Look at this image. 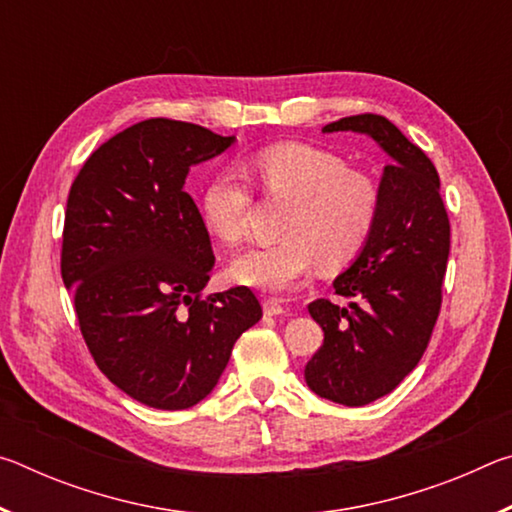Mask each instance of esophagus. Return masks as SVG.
<instances>
[{
    "label": "esophagus",
    "instance_id": "34e87169",
    "mask_svg": "<svg viewBox=\"0 0 512 512\" xmlns=\"http://www.w3.org/2000/svg\"><path fill=\"white\" fill-rule=\"evenodd\" d=\"M287 307L282 305L280 300H273V298H268V300H264V314L266 316H282V314H287Z\"/></svg>",
    "mask_w": 512,
    "mask_h": 512
}]
</instances>
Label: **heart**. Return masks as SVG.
I'll use <instances>...</instances> for the list:
<instances>
[{
	"label": "heart",
	"instance_id": "b5f03b06",
	"mask_svg": "<svg viewBox=\"0 0 512 512\" xmlns=\"http://www.w3.org/2000/svg\"><path fill=\"white\" fill-rule=\"evenodd\" d=\"M266 194L284 196L293 212L282 244L244 250L230 264V277L244 287L287 293L314 271L318 262L339 268L366 246L379 216V187L368 173L348 167L341 155L314 144L268 146L250 160ZM250 194L235 171L207 183L201 212L205 228L223 244L244 237Z\"/></svg>",
	"mask_w": 512,
	"mask_h": 512
}]
</instances>
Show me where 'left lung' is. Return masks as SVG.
<instances>
[{"instance_id": "1", "label": "left lung", "mask_w": 512, "mask_h": 512, "mask_svg": "<svg viewBox=\"0 0 512 512\" xmlns=\"http://www.w3.org/2000/svg\"><path fill=\"white\" fill-rule=\"evenodd\" d=\"M370 137L391 162L379 178V216L350 266L336 277L348 307L314 300L309 314L325 341L305 368L316 395L363 406L393 391L418 366L440 311L449 219L440 178L422 149L381 115H354L323 133Z\"/></svg>"}]
</instances>
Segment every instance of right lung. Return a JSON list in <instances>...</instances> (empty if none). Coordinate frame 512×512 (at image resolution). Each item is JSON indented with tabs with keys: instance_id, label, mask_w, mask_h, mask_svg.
Here are the masks:
<instances>
[{
	"instance_id": "add662e5",
	"label": "right lung",
	"mask_w": 512,
	"mask_h": 512,
	"mask_svg": "<svg viewBox=\"0 0 512 512\" xmlns=\"http://www.w3.org/2000/svg\"><path fill=\"white\" fill-rule=\"evenodd\" d=\"M237 137L146 119L101 144L67 198L60 271L83 339L133 400L180 411L219 384L232 348L262 318L248 287L210 298L214 253L183 185Z\"/></svg>"
}]
</instances>
